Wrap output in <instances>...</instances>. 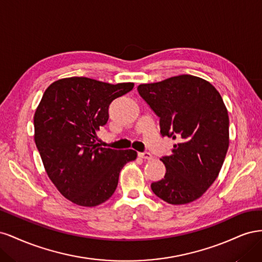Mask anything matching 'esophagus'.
Returning a JSON list of instances; mask_svg holds the SVG:
<instances>
[{
  "label": "esophagus",
  "mask_w": 262,
  "mask_h": 262,
  "mask_svg": "<svg viewBox=\"0 0 262 262\" xmlns=\"http://www.w3.org/2000/svg\"><path fill=\"white\" fill-rule=\"evenodd\" d=\"M139 156L141 158H143V160H152V154L148 153V152H143V153H139Z\"/></svg>",
  "instance_id": "34e87169"
}]
</instances>
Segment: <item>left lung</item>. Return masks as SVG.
Segmentation results:
<instances>
[{
  "mask_svg": "<svg viewBox=\"0 0 262 262\" xmlns=\"http://www.w3.org/2000/svg\"><path fill=\"white\" fill-rule=\"evenodd\" d=\"M140 96L160 117L162 136L177 140L164 156L166 173L150 185L169 204L190 203L219 176L229 145V119L220 93L201 77L184 74L138 86Z\"/></svg>",
  "mask_w": 262,
  "mask_h": 262,
  "instance_id": "obj_1",
  "label": "left lung"
}]
</instances>
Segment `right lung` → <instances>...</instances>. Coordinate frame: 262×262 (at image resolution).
Returning a JSON list of instances; mask_svg holds the SVG:
<instances>
[{
    "mask_svg": "<svg viewBox=\"0 0 262 262\" xmlns=\"http://www.w3.org/2000/svg\"><path fill=\"white\" fill-rule=\"evenodd\" d=\"M133 86L73 76L53 82L43 93L34 116L35 143L47 175L71 202L96 207L107 201L123 166L137 158L133 149L96 143L109 105Z\"/></svg>",
    "mask_w": 262,
    "mask_h": 262,
    "instance_id": "right-lung-1",
    "label": "right lung"
}]
</instances>
